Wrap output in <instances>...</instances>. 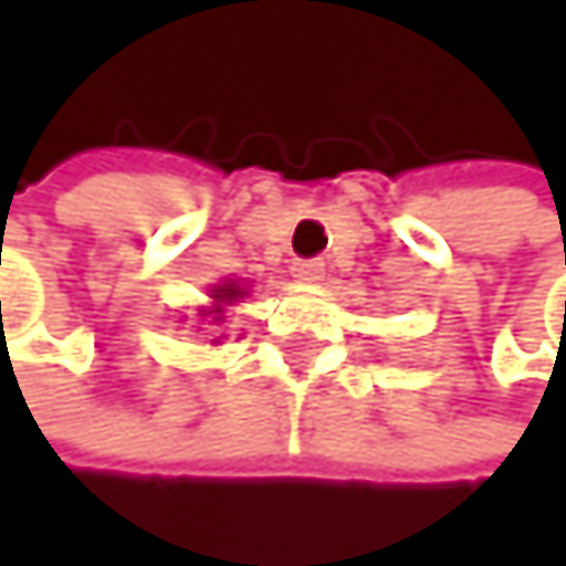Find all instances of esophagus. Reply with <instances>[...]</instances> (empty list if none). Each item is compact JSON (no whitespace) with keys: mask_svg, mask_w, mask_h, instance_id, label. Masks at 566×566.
<instances>
[{"mask_svg":"<svg viewBox=\"0 0 566 566\" xmlns=\"http://www.w3.org/2000/svg\"><path fill=\"white\" fill-rule=\"evenodd\" d=\"M292 274H295L298 281H322L325 264H322V261H295V264H292Z\"/></svg>","mask_w":566,"mask_h":566,"instance_id":"obj_1","label":"esophagus"}]
</instances>
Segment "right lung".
<instances>
[{"mask_svg": "<svg viewBox=\"0 0 566 566\" xmlns=\"http://www.w3.org/2000/svg\"><path fill=\"white\" fill-rule=\"evenodd\" d=\"M248 295V289H241L237 281H223V285H213L210 289V298H213V305L210 308H203L200 315H210L213 322H223V308L227 305H233V302H241Z\"/></svg>", "mask_w": 566, "mask_h": 566, "instance_id": "obj_1", "label": "right lung"}]
</instances>
